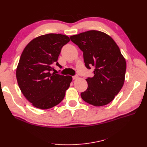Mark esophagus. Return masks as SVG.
Returning a JSON list of instances; mask_svg holds the SVG:
<instances>
[{
	"instance_id": "esophagus-1",
	"label": "esophagus",
	"mask_w": 147,
	"mask_h": 147,
	"mask_svg": "<svg viewBox=\"0 0 147 147\" xmlns=\"http://www.w3.org/2000/svg\"><path fill=\"white\" fill-rule=\"evenodd\" d=\"M78 78V76L77 75H75V76H73L72 77V78H73V80H76V79H77Z\"/></svg>"
}]
</instances>
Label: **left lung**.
Here are the masks:
<instances>
[{"mask_svg":"<svg viewBox=\"0 0 147 147\" xmlns=\"http://www.w3.org/2000/svg\"><path fill=\"white\" fill-rule=\"evenodd\" d=\"M83 52L87 69H95L94 77L86 79L87 90L81 93L84 101L94 106L112 102L124 82L126 63L118 46L109 35L98 30H89L70 37Z\"/></svg>","mask_w":147,"mask_h":147,"instance_id":"obj_1","label":"left lung"}]
</instances>
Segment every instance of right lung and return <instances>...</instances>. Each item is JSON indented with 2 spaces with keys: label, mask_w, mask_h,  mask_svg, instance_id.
Returning a JSON list of instances; mask_svg holds the SVG:
<instances>
[{
  "label": "right lung",
  "mask_w": 147,
  "mask_h": 147,
  "mask_svg": "<svg viewBox=\"0 0 147 147\" xmlns=\"http://www.w3.org/2000/svg\"><path fill=\"white\" fill-rule=\"evenodd\" d=\"M70 41L67 35L48 34L31 40L21 55L16 69L20 90L30 103L40 109H48L63 100L72 77L51 73L61 49Z\"/></svg>",
  "instance_id": "add662e5"
}]
</instances>
